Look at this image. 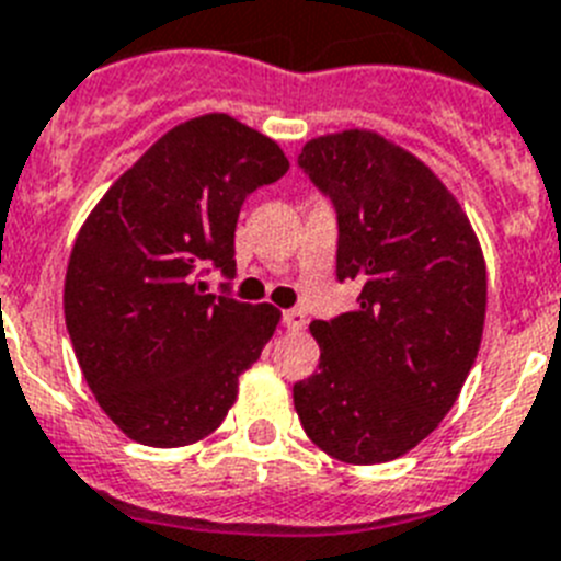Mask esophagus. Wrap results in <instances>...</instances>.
<instances>
[{"label":"esophagus","mask_w":561,"mask_h":561,"mask_svg":"<svg viewBox=\"0 0 561 561\" xmlns=\"http://www.w3.org/2000/svg\"><path fill=\"white\" fill-rule=\"evenodd\" d=\"M282 321H285V328L290 330V333H299V330H305V324H308V319H305L301 310H285V313H282Z\"/></svg>","instance_id":"1"}]
</instances>
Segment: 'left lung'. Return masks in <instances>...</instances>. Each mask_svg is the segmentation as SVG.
Wrapping results in <instances>:
<instances>
[{
    "label": "left lung",
    "instance_id": "1",
    "mask_svg": "<svg viewBox=\"0 0 561 561\" xmlns=\"http://www.w3.org/2000/svg\"><path fill=\"white\" fill-rule=\"evenodd\" d=\"M299 165L339 211V279L358 308L313 321L319 373L294 387L305 435L353 466L398 460L449 415L483 341L489 276L469 214L373 129L319 135Z\"/></svg>",
    "mask_w": 561,
    "mask_h": 561
}]
</instances>
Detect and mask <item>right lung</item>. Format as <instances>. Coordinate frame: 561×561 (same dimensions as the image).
<instances>
[{
    "label": "right lung",
    "mask_w": 561,
    "mask_h": 561,
    "mask_svg": "<svg viewBox=\"0 0 561 561\" xmlns=\"http://www.w3.org/2000/svg\"><path fill=\"white\" fill-rule=\"evenodd\" d=\"M290 160L226 112L172 126L95 203L72 242L65 319L78 367L126 437L178 449L226 421L282 313L206 294L233 274L237 217Z\"/></svg>",
    "instance_id": "obj_1"
}]
</instances>
